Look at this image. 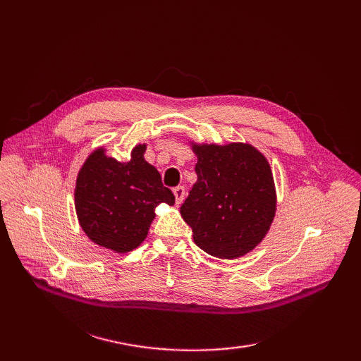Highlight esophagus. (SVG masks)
<instances>
[{"mask_svg": "<svg viewBox=\"0 0 361 361\" xmlns=\"http://www.w3.org/2000/svg\"><path fill=\"white\" fill-rule=\"evenodd\" d=\"M173 194H174V197H176V203L180 204L185 199V188L183 187H176L173 190Z\"/></svg>", "mask_w": 361, "mask_h": 361, "instance_id": "esophagus-1", "label": "esophagus"}]
</instances>
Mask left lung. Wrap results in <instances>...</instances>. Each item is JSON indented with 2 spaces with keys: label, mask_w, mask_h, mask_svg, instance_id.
Returning a JSON list of instances; mask_svg holds the SVG:
<instances>
[{
  "label": "left lung",
  "mask_w": 361,
  "mask_h": 361,
  "mask_svg": "<svg viewBox=\"0 0 361 361\" xmlns=\"http://www.w3.org/2000/svg\"><path fill=\"white\" fill-rule=\"evenodd\" d=\"M197 182L180 206L192 239L207 255L238 259L267 236L277 192L267 157L250 143H194Z\"/></svg>",
  "instance_id": "8db88e82"
}]
</instances>
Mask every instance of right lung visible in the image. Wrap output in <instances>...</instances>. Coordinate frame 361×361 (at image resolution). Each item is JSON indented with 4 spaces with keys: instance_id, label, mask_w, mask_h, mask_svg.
Returning a JSON list of instances; mask_svg holds the SVG:
<instances>
[{
    "instance_id": "right-lung-1",
    "label": "right lung",
    "mask_w": 361,
    "mask_h": 361,
    "mask_svg": "<svg viewBox=\"0 0 361 361\" xmlns=\"http://www.w3.org/2000/svg\"><path fill=\"white\" fill-rule=\"evenodd\" d=\"M147 145H137L129 161H117L97 147L87 157L75 182V211L92 243L128 253L145 241L159 203L174 204L159 171L145 159Z\"/></svg>"
}]
</instances>
